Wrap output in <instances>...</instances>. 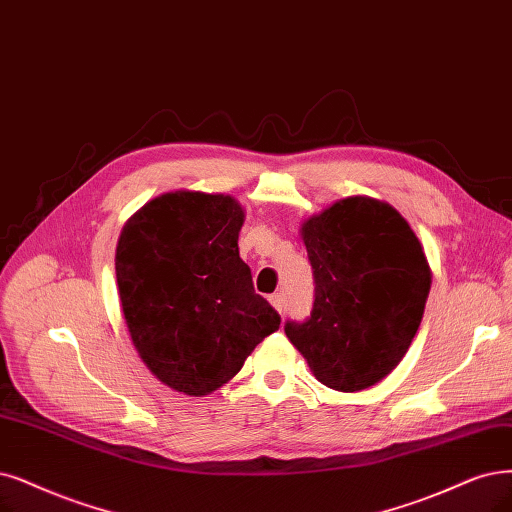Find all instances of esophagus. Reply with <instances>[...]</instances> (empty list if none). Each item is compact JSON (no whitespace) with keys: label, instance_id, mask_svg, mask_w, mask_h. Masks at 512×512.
<instances>
[{"label":"esophagus","instance_id":"34e87169","mask_svg":"<svg viewBox=\"0 0 512 512\" xmlns=\"http://www.w3.org/2000/svg\"><path fill=\"white\" fill-rule=\"evenodd\" d=\"M270 304L282 314V306H285V299H282V293H274L270 295Z\"/></svg>","mask_w":512,"mask_h":512}]
</instances>
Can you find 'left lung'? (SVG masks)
Masks as SVG:
<instances>
[{"instance_id":"8db88e82","label":"left lung","mask_w":512,"mask_h":512,"mask_svg":"<svg viewBox=\"0 0 512 512\" xmlns=\"http://www.w3.org/2000/svg\"><path fill=\"white\" fill-rule=\"evenodd\" d=\"M314 272V306L287 320L289 342L320 384L365 390L401 363L424 316L430 266L401 213L352 196L301 225Z\"/></svg>"}]
</instances>
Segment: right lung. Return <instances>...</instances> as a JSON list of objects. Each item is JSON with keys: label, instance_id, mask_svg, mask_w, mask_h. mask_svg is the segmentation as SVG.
<instances>
[{"label": "right lung", "instance_id": "right-lung-1", "mask_svg": "<svg viewBox=\"0 0 512 512\" xmlns=\"http://www.w3.org/2000/svg\"><path fill=\"white\" fill-rule=\"evenodd\" d=\"M242 221L232 196L170 192L149 200L120 234L116 278L130 339L177 392L221 388L280 327L240 259Z\"/></svg>", "mask_w": 512, "mask_h": 512}]
</instances>
